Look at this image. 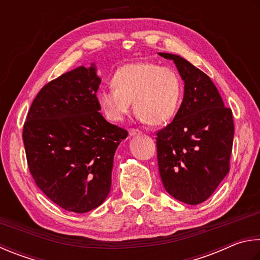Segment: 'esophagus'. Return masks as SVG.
<instances>
[{"mask_svg": "<svg viewBox=\"0 0 260 260\" xmlns=\"http://www.w3.org/2000/svg\"><path fill=\"white\" fill-rule=\"evenodd\" d=\"M142 134H143L142 131L138 130V129H129V135L130 136H139Z\"/></svg>", "mask_w": 260, "mask_h": 260, "instance_id": "34e87169", "label": "esophagus"}]
</instances>
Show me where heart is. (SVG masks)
Returning a JSON list of instances; mask_svg holds the SVG:
<instances>
[{"label":"heart","instance_id":"1","mask_svg":"<svg viewBox=\"0 0 260 260\" xmlns=\"http://www.w3.org/2000/svg\"><path fill=\"white\" fill-rule=\"evenodd\" d=\"M183 83L175 70L155 62L127 63L115 72L112 88L98 92V103L108 120L118 122L131 106L140 120L160 125L171 120L179 107Z\"/></svg>","mask_w":260,"mask_h":260}]
</instances>
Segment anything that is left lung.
<instances>
[{
  "instance_id": "obj_1",
  "label": "left lung",
  "mask_w": 260,
  "mask_h": 260,
  "mask_svg": "<svg viewBox=\"0 0 260 260\" xmlns=\"http://www.w3.org/2000/svg\"><path fill=\"white\" fill-rule=\"evenodd\" d=\"M174 60L184 80V98L171 123L156 134L158 171L163 186L187 204L206 201L230 171L234 122L206 73L177 54Z\"/></svg>"
}]
</instances>
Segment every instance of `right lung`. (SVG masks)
Listing matches in <instances>:
<instances>
[{
	"instance_id": "right-lung-1",
	"label": "right lung",
	"mask_w": 260,
	"mask_h": 260,
	"mask_svg": "<svg viewBox=\"0 0 260 260\" xmlns=\"http://www.w3.org/2000/svg\"><path fill=\"white\" fill-rule=\"evenodd\" d=\"M94 63L45 84L22 130L27 165L38 187L67 211L99 207L111 190L114 154L127 131L99 113Z\"/></svg>"
}]
</instances>
